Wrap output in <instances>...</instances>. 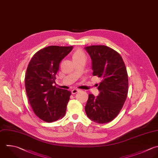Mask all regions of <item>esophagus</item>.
I'll list each match as a JSON object with an SVG mask.
<instances>
[{"instance_id":"1","label":"esophagus","mask_w":158,"mask_h":158,"mask_svg":"<svg viewBox=\"0 0 158 158\" xmlns=\"http://www.w3.org/2000/svg\"><path fill=\"white\" fill-rule=\"evenodd\" d=\"M78 90H79V89H73L72 90V93L73 94H76V93L78 91Z\"/></svg>"}]
</instances>
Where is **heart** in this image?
I'll return each instance as SVG.
<instances>
[{"mask_svg":"<svg viewBox=\"0 0 158 158\" xmlns=\"http://www.w3.org/2000/svg\"><path fill=\"white\" fill-rule=\"evenodd\" d=\"M83 56H85V54L81 51L77 50L73 54V59H77V58L81 57H83Z\"/></svg>","mask_w":158,"mask_h":158,"instance_id":"b5f03b06","label":"heart"}]
</instances>
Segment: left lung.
Wrapping results in <instances>:
<instances>
[{
  "mask_svg": "<svg viewBox=\"0 0 158 158\" xmlns=\"http://www.w3.org/2000/svg\"><path fill=\"white\" fill-rule=\"evenodd\" d=\"M92 60L93 75L102 79L98 88L99 94H89L85 112L91 120L106 123L114 120L121 110L127 99L128 75L121 56L106 46L85 48Z\"/></svg>",
  "mask_w": 158,
  "mask_h": 158,
  "instance_id": "8db88e82",
  "label": "left lung"
}]
</instances>
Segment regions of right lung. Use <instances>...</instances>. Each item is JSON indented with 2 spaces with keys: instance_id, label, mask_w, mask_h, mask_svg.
<instances>
[{
  "instance_id": "add662e5",
  "label": "right lung",
  "mask_w": 158,
  "mask_h": 158,
  "mask_svg": "<svg viewBox=\"0 0 158 158\" xmlns=\"http://www.w3.org/2000/svg\"><path fill=\"white\" fill-rule=\"evenodd\" d=\"M73 46H51L31 58L25 74V85L29 102L41 120L52 122L64 117L71 92L54 86L61 60Z\"/></svg>"
}]
</instances>
